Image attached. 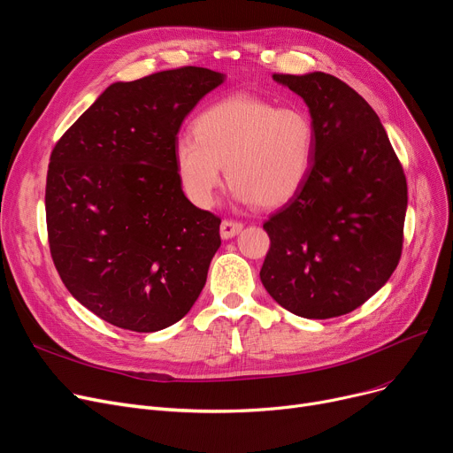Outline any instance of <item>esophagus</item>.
I'll use <instances>...</instances> for the list:
<instances>
[{
	"label": "esophagus",
	"mask_w": 453,
	"mask_h": 453,
	"mask_svg": "<svg viewBox=\"0 0 453 453\" xmlns=\"http://www.w3.org/2000/svg\"><path fill=\"white\" fill-rule=\"evenodd\" d=\"M242 224L241 222H234V220H224L222 224H220V236L224 241H227V239H233V236H236L239 234L241 231H242Z\"/></svg>",
	"instance_id": "1"
}]
</instances>
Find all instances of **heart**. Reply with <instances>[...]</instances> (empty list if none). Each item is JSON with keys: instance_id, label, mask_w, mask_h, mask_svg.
Returning a JSON list of instances; mask_svg holds the SVG:
<instances>
[{"instance_id": "heart-1", "label": "heart", "mask_w": 453, "mask_h": 453, "mask_svg": "<svg viewBox=\"0 0 453 453\" xmlns=\"http://www.w3.org/2000/svg\"><path fill=\"white\" fill-rule=\"evenodd\" d=\"M173 147L178 181L196 207L214 203L224 165L234 198L260 209L292 202L312 173L316 127L301 106L236 93L205 108Z\"/></svg>"}]
</instances>
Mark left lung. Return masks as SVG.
Returning <instances> with one entry per match:
<instances>
[{
    "label": "left lung",
    "mask_w": 453,
    "mask_h": 453,
    "mask_svg": "<svg viewBox=\"0 0 453 453\" xmlns=\"http://www.w3.org/2000/svg\"><path fill=\"white\" fill-rule=\"evenodd\" d=\"M306 103L316 127L312 173L265 224L270 251L260 280L296 316L352 312L395 272L408 183L386 128L362 95L314 71L273 75Z\"/></svg>",
    "instance_id": "8db88e82"
}]
</instances>
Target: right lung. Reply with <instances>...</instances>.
I'll use <instances>...</instances> for the list:
<instances>
[{
  "label": "right lung",
  "instance_id": "1",
  "mask_svg": "<svg viewBox=\"0 0 453 453\" xmlns=\"http://www.w3.org/2000/svg\"><path fill=\"white\" fill-rule=\"evenodd\" d=\"M224 81L187 65L113 82L51 152L53 263L69 294L119 328L171 326L205 287L220 219L187 200L173 147L183 119Z\"/></svg>",
  "mask_w": 453,
  "mask_h": 453
}]
</instances>
